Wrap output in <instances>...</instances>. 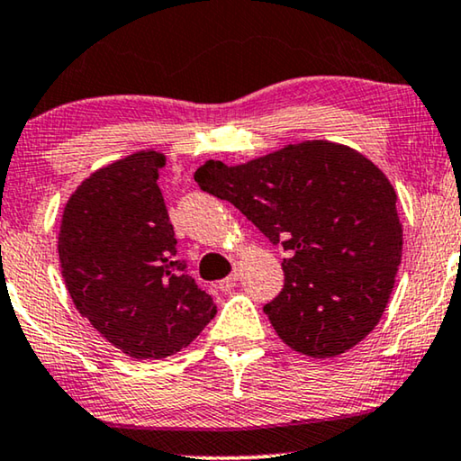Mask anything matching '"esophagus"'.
<instances>
[{"instance_id": "34e87169", "label": "esophagus", "mask_w": 461, "mask_h": 461, "mask_svg": "<svg viewBox=\"0 0 461 461\" xmlns=\"http://www.w3.org/2000/svg\"><path fill=\"white\" fill-rule=\"evenodd\" d=\"M237 276H239L237 273H230L229 276H226V279L220 281V283H218V289H220V292H224V294H226V292H230V289L237 285Z\"/></svg>"}]
</instances>
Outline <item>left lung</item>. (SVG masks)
Returning <instances> with one entry per match:
<instances>
[{
	"mask_svg": "<svg viewBox=\"0 0 461 461\" xmlns=\"http://www.w3.org/2000/svg\"><path fill=\"white\" fill-rule=\"evenodd\" d=\"M194 180L287 251L285 283L264 312L289 348L330 358L374 330L393 294L402 229L394 188L367 157L312 140L235 167L207 161Z\"/></svg>",
	"mask_w": 461,
	"mask_h": 461,
	"instance_id": "8db88e82",
	"label": "left lung"
}]
</instances>
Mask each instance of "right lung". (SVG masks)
<instances>
[{
    "label": "right lung",
    "instance_id": "right-lung-1",
    "mask_svg": "<svg viewBox=\"0 0 461 461\" xmlns=\"http://www.w3.org/2000/svg\"><path fill=\"white\" fill-rule=\"evenodd\" d=\"M166 157L140 150L81 182L62 213L59 256L73 304L134 358L186 348L216 314L178 260L159 188Z\"/></svg>",
    "mask_w": 461,
    "mask_h": 461
}]
</instances>
